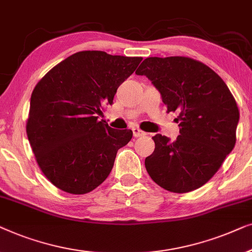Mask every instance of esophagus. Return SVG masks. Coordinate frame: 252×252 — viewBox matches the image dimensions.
<instances>
[{
	"label": "esophagus",
	"mask_w": 252,
	"mask_h": 252,
	"mask_svg": "<svg viewBox=\"0 0 252 252\" xmlns=\"http://www.w3.org/2000/svg\"><path fill=\"white\" fill-rule=\"evenodd\" d=\"M132 132H133L134 137H143V136H145V134H146V132H144V131L140 130L138 126L132 127Z\"/></svg>",
	"instance_id": "34e87169"
}]
</instances>
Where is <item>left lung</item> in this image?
<instances>
[{"instance_id": "8db88e82", "label": "left lung", "mask_w": 252, "mask_h": 252, "mask_svg": "<svg viewBox=\"0 0 252 252\" xmlns=\"http://www.w3.org/2000/svg\"><path fill=\"white\" fill-rule=\"evenodd\" d=\"M161 94L166 112H178L179 136L153 137L145 166L162 189L187 193L204 185L235 146L240 113L235 99L207 65L186 57H150L136 70Z\"/></svg>"}]
</instances>
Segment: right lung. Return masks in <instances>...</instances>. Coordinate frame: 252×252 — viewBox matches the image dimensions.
Segmentation results:
<instances>
[{
  "mask_svg": "<svg viewBox=\"0 0 252 252\" xmlns=\"http://www.w3.org/2000/svg\"><path fill=\"white\" fill-rule=\"evenodd\" d=\"M141 57L81 51L63 60L34 88L27 137L37 164L56 187L70 194L94 190L112 171L120 148L132 138L99 121L120 84Z\"/></svg>",
  "mask_w": 252,
  "mask_h": 252,
  "instance_id": "obj_1",
  "label": "right lung"
}]
</instances>
